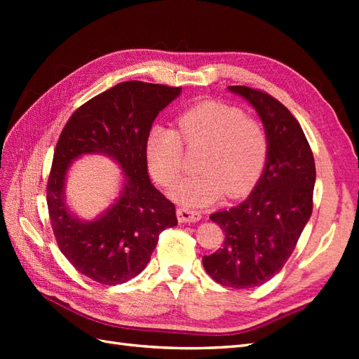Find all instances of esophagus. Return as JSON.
Listing matches in <instances>:
<instances>
[{"label": "esophagus", "instance_id": "1", "mask_svg": "<svg viewBox=\"0 0 359 359\" xmlns=\"http://www.w3.org/2000/svg\"><path fill=\"white\" fill-rule=\"evenodd\" d=\"M177 219L180 224H191V222H199L202 219V215L199 211L188 210V208H179L177 210Z\"/></svg>", "mask_w": 359, "mask_h": 359}]
</instances>
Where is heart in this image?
I'll use <instances>...</instances> for the list:
<instances>
[{"mask_svg":"<svg viewBox=\"0 0 359 359\" xmlns=\"http://www.w3.org/2000/svg\"><path fill=\"white\" fill-rule=\"evenodd\" d=\"M175 133L154 128L147 139L151 174L170 188L184 171V147L207 148L199 171L182 180L171 196L188 208H199L220 199L247 194L262 175L269 156V139L257 120L219 102H203L177 117Z\"/></svg>","mask_w":359,"mask_h":359,"instance_id":"heart-1","label":"heart"}]
</instances>
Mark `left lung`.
<instances>
[{"instance_id":"obj_1","label":"left lung","mask_w":359,"mask_h":359,"mask_svg":"<svg viewBox=\"0 0 359 359\" xmlns=\"http://www.w3.org/2000/svg\"><path fill=\"white\" fill-rule=\"evenodd\" d=\"M253 106L269 139V156L253 191L210 219L225 233L224 245L203 256L217 284L262 285L282 270L313 210L315 158L301 125L276 98L247 86H228Z\"/></svg>"}]
</instances>
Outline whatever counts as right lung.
Here are the masks:
<instances>
[{
    "label": "right lung",
    "mask_w": 359,
    "mask_h": 359,
    "mask_svg": "<svg viewBox=\"0 0 359 359\" xmlns=\"http://www.w3.org/2000/svg\"><path fill=\"white\" fill-rule=\"evenodd\" d=\"M182 88L123 81L90 98L67 120L53 152L48 210L62 253L81 274L104 285L135 278L148 265L158 234L177 225L175 207L151 184L147 139L152 121ZM102 154L124 171L116 201L93 221L65 202V175L81 155Z\"/></svg>",
    "instance_id": "add662e5"
}]
</instances>
